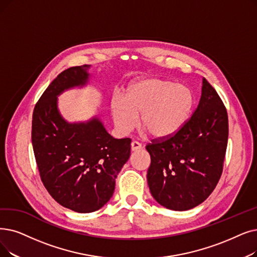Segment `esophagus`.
Wrapping results in <instances>:
<instances>
[{"instance_id": "34e87169", "label": "esophagus", "mask_w": 257, "mask_h": 257, "mask_svg": "<svg viewBox=\"0 0 257 257\" xmlns=\"http://www.w3.org/2000/svg\"><path fill=\"white\" fill-rule=\"evenodd\" d=\"M141 148H142V145H141L139 142L133 141V142L131 143V150H132V151H138V150H140Z\"/></svg>"}]
</instances>
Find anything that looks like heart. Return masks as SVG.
Masks as SVG:
<instances>
[{
  "label": "heart",
  "instance_id": "1",
  "mask_svg": "<svg viewBox=\"0 0 257 257\" xmlns=\"http://www.w3.org/2000/svg\"><path fill=\"white\" fill-rule=\"evenodd\" d=\"M194 106L192 90L185 85L158 77H146L127 89L125 97L115 94L111 114L120 133L130 132L140 124L155 139L174 136L186 124Z\"/></svg>",
  "mask_w": 257,
  "mask_h": 257
}]
</instances>
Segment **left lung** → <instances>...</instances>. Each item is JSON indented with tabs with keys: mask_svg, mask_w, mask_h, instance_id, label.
<instances>
[{
	"mask_svg": "<svg viewBox=\"0 0 257 257\" xmlns=\"http://www.w3.org/2000/svg\"><path fill=\"white\" fill-rule=\"evenodd\" d=\"M228 133L226 107L204 77L198 106L183 128L146 146L151 158L147 181L156 202L186 211L207 199L222 172Z\"/></svg>",
	"mask_w": 257,
	"mask_h": 257,
	"instance_id": "1",
	"label": "left lung"
}]
</instances>
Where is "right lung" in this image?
<instances>
[{
	"label": "right lung",
	"instance_id": "obj_1",
	"mask_svg": "<svg viewBox=\"0 0 257 257\" xmlns=\"http://www.w3.org/2000/svg\"><path fill=\"white\" fill-rule=\"evenodd\" d=\"M89 68L75 66L61 72L32 115L31 141L41 180L60 205L79 213H90L108 203L131 149L130 139L112 138L96 116L68 122L61 115L58 96L87 85Z\"/></svg>",
	"mask_w": 257,
	"mask_h": 257
}]
</instances>
